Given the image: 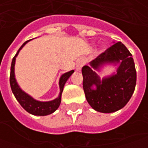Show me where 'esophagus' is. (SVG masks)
Masks as SVG:
<instances>
[{"instance_id":"1","label":"esophagus","mask_w":148,"mask_h":148,"mask_svg":"<svg viewBox=\"0 0 148 148\" xmlns=\"http://www.w3.org/2000/svg\"><path fill=\"white\" fill-rule=\"evenodd\" d=\"M83 64H84V63H83L82 61H78L77 62V70H78V71L81 70L82 67L83 66Z\"/></svg>"}]
</instances>
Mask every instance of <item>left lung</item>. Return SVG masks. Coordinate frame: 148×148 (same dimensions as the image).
Instances as JSON below:
<instances>
[{
  "label": "left lung",
  "mask_w": 148,
  "mask_h": 148,
  "mask_svg": "<svg viewBox=\"0 0 148 148\" xmlns=\"http://www.w3.org/2000/svg\"><path fill=\"white\" fill-rule=\"evenodd\" d=\"M119 66L116 73L100 78L94 71L104 65ZM82 67L83 89L86 100L95 110L113 113L127 105L134 94L137 73L134 58L128 49L118 42Z\"/></svg>",
  "instance_id": "1"
}]
</instances>
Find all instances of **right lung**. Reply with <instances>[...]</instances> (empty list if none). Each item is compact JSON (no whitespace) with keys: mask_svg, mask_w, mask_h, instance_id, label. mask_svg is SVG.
I'll use <instances>...</instances> for the list:
<instances>
[{"mask_svg":"<svg viewBox=\"0 0 148 148\" xmlns=\"http://www.w3.org/2000/svg\"><path fill=\"white\" fill-rule=\"evenodd\" d=\"M29 41H26L25 43H23V45L18 50L15 56L12 59L11 66H10V87L12 90V92L14 94V97L18 100L20 105L28 113L31 114L33 115H38V116H45L53 114L54 111L58 110L61 104V98H62V93L63 91L64 85L68 80V78L71 77V74L74 72V70H71L70 71H67L64 74H62L59 79V88L60 93L58 97L56 99L50 100V101H38L34 99L29 95L25 93L24 90H22L20 86L16 82L15 76H14V64H15V58L17 55L19 54L21 49Z\"/></svg>","mask_w":148,"mask_h":148,"instance_id":"add662e5","label":"right lung"}]
</instances>
